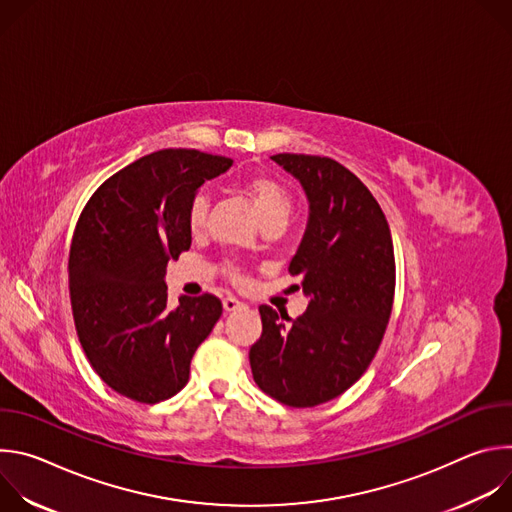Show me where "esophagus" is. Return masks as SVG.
Masks as SVG:
<instances>
[{"label":"esophagus","mask_w":512,"mask_h":512,"mask_svg":"<svg viewBox=\"0 0 512 512\" xmlns=\"http://www.w3.org/2000/svg\"><path fill=\"white\" fill-rule=\"evenodd\" d=\"M223 308H225V312H237V310H243V308H247L243 302H239L237 298H225L223 300Z\"/></svg>","instance_id":"1"}]
</instances>
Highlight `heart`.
<instances>
[{"label":"heart","instance_id":"1","mask_svg":"<svg viewBox=\"0 0 512 512\" xmlns=\"http://www.w3.org/2000/svg\"><path fill=\"white\" fill-rule=\"evenodd\" d=\"M241 190L251 200L263 227H271V225L285 227L287 225L291 210H294V200H291V192L287 190V186L283 182H279L277 178H273L269 174H251L241 180ZM208 212H210V198L204 192H198L190 200L188 212H186L188 231L192 235L204 233L206 223H208ZM225 271L231 281H235V283L243 281V277L235 265L229 263L225 267Z\"/></svg>","mask_w":512,"mask_h":512}]
</instances>
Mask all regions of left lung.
I'll use <instances>...</instances> for the list:
<instances>
[{"label":"left lung","instance_id":"left-lung-1","mask_svg":"<svg viewBox=\"0 0 512 512\" xmlns=\"http://www.w3.org/2000/svg\"><path fill=\"white\" fill-rule=\"evenodd\" d=\"M271 160L300 180L310 200L308 229L289 263L310 304L296 320L259 306L263 332L249 350L251 371L279 403L316 407L350 389L381 346L395 296L393 239L371 190L336 160Z\"/></svg>","mask_w":512,"mask_h":512}]
</instances>
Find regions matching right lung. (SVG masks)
Segmentation results:
<instances>
[{"label": "right lung", "mask_w": 512, "mask_h": 512, "mask_svg": "<svg viewBox=\"0 0 512 512\" xmlns=\"http://www.w3.org/2000/svg\"><path fill=\"white\" fill-rule=\"evenodd\" d=\"M231 166L198 150L143 156L107 178L79 216L68 255L72 318L95 373L127 399L154 405L184 389L196 348L223 314L212 294L172 308L164 275L190 249L196 190Z\"/></svg>", "instance_id": "1"}]
</instances>
